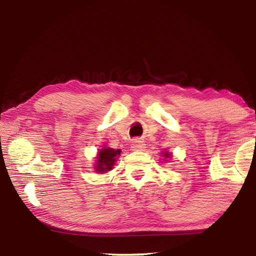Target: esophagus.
Wrapping results in <instances>:
<instances>
[{"instance_id": "esophagus-1", "label": "esophagus", "mask_w": 256, "mask_h": 256, "mask_svg": "<svg viewBox=\"0 0 256 256\" xmlns=\"http://www.w3.org/2000/svg\"><path fill=\"white\" fill-rule=\"evenodd\" d=\"M131 148L134 151H141L146 148V144H144V141L140 140V138H134V140L132 141Z\"/></svg>"}]
</instances>
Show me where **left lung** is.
Wrapping results in <instances>:
<instances>
[{
	"mask_svg": "<svg viewBox=\"0 0 256 256\" xmlns=\"http://www.w3.org/2000/svg\"><path fill=\"white\" fill-rule=\"evenodd\" d=\"M164 157L167 158V157H170V154H168V152H164Z\"/></svg>",
	"mask_w": 256,
	"mask_h": 256,
	"instance_id": "left-lung-1",
	"label": "left lung"
}]
</instances>
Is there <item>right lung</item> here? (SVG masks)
Wrapping results in <instances>:
<instances>
[{
  "mask_svg": "<svg viewBox=\"0 0 256 256\" xmlns=\"http://www.w3.org/2000/svg\"><path fill=\"white\" fill-rule=\"evenodd\" d=\"M120 154V150H114L110 148H105L99 151L97 158L96 170L98 172H104L110 170L116 162V157Z\"/></svg>",
  "mask_w": 256,
  "mask_h": 256,
  "instance_id": "obj_1",
  "label": "right lung"
}]
</instances>
